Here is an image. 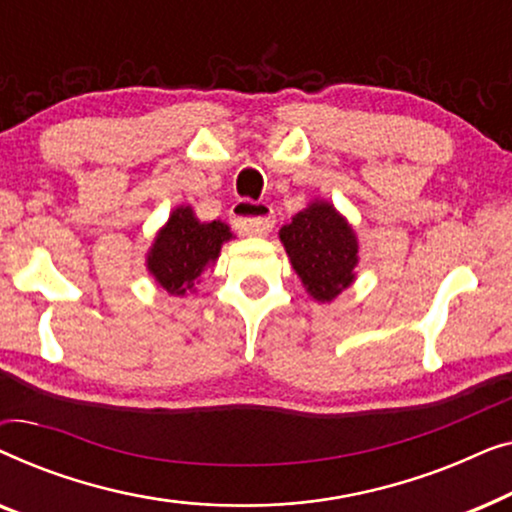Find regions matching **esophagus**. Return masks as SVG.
<instances>
[{"label": "esophagus", "instance_id": "obj_1", "mask_svg": "<svg viewBox=\"0 0 512 512\" xmlns=\"http://www.w3.org/2000/svg\"><path fill=\"white\" fill-rule=\"evenodd\" d=\"M233 223L242 235H268L275 226V216L265 202L240 200L233 207Z\"/></svg>", "mask_w": 512, "mask_h": 512}]
</instances>
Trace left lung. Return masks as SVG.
<instances>
[{"mask_svg": "<svg viewBox=\"0 0 512 512\" xmlns=\"http://www.w3.org/2000/svg\"><path fill=\"white\" fill-rule=\"evenodd\" d=\"M279 240L314 300L331 303L352 286L359 263V240L331 202H310L279 230Z\"/></svg>", "mask_w": 512, "mask_h": 512, "instance_id": "left-lung-1", "label": "left lung"}]
</instances>
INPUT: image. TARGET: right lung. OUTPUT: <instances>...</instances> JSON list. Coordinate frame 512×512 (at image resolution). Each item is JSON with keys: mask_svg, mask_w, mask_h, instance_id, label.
<instances>
[{"mask_svg": "<svg viewBox=\"0 0 512 512\" xmlns=\"http://www.w3.org/2000/svg\"><path fill=\"white\" fill-rule=\"evenodd\" d=\"M228 240H233V233L226 223H202L193 207L181 205L158 230L146 254V268L170 296H186L195 291V279L219 258Z\"/></svg>", "mask_w": 512, "mask_h": 512, "instance_id": "add662e5", "label": "right lung"}]
</instances>
